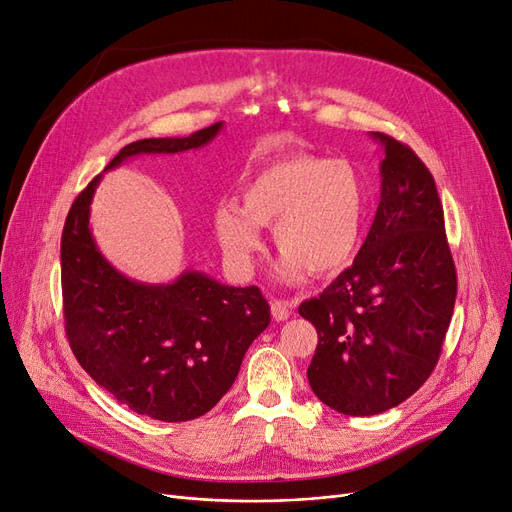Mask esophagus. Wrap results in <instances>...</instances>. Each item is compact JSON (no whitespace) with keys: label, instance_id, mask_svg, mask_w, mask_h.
<instances>
[{"label":"esophagus","instance_id":"obj_1","mask_svg":"<svg viewBox=\"0 0 512 512\" xmlns=\"http://www.w3.org/2000/svg\"><path fill=\"white\" fill-rule=\"evenodd\" d=\"M292 309H294V305L290 301H273L271 303V314L277 322L288 320L290 314H292Z\"/></svg>","mask_w":512,"mask_h":512}]
</instances>
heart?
Instances as JSON below:
<instances>
[{
    "instance_id": "1",
    "label": "heart",
    "mask_w": 512,
    "mask_h": 512,
    "mask_svg": "<svg viewBox=\"0 0 512 512\" xmlns=\"http://www.w3.org/2000/svg\"><path fill=\"white\" fill-rule=\"evenodd\" d=\"M241 200L243 207L222 203L213 211L215 237L241 271H250L262 250L260 226H273L288 284L303 282L309 271L344 269L363 237L365 188L344 160L294 153L258 170Z\"/></svg>"
}]
</instances>
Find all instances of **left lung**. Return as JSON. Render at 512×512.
Wrapping results in <instances>:
<instances>
[{"label":"left lung","mask_w":512,"mask_h":512,"mask_svg":"<svg viewBox=\"0 0 512 512\" xmlns=\"http://www.w3.org/2000/svg\"><path fill=\"white\" fill-rule=\"evenodd\" d=\"M371 136L384 147L374 224L352 267L299 305L318 331L309 386L348 416L386 412L421 389L457 297L436 181L408 145Z\"/></svg>","instance_id":"8db88e82"}]
</instances>
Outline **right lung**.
Masks as SVG:
<instances>
[{
  "label": "right lung",
  "instance_id": "add662e5",
  "mask_svg": "<svg viewBox=\"0 0 512 512\" xmlns=\"http://www.w3.org/2000/svg\"><path fill=\"white\" fill-rule=\"evenodd\" d=\"M222 121L185 138H143L104 170L141 153H181L211 143ZM102 175L76 196L61 235L66 335L76 361L136 414L183 423L228 393L271 309L258 286L235 288L200 271L173 284H143L119 273L91 235V198Z\"/></svg>",
  "mask_w": 512,
  "mask_h": 512
}]
</instances>
